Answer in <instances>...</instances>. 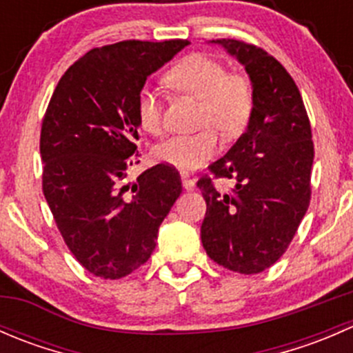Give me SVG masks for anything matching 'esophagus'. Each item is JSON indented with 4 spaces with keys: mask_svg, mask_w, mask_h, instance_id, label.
<instances>
[{
    "mask_svg": "<svg viewBox=\"0 0 353 353\" xmlns=\"http://www.w3.org/2000/svg\"><path fill=\"white\" fill-rule=\"evenodd\" d=\"M181 179H183V188L186 191H193L194 188H196V183H194V179H191L190 174L183 172L181 174Z\"/></svg>",
    "mask_w": 353,
    "mask_h": 353,
    "instance_id": "34e87169",
    "label": "esophagus"
}]
</instances>
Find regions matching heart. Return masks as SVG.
<instances>
[{"mask_svg":"<svg viewBox=\"0 0 353 353\" xmlns=\"http://www.w3.org/2000/svg\"><path fill=\"white\" fill-rule=\"evenodd\" d=\"M165 81L176 90L201 101L199 124L205 128L193 134L167 138L157 145L154 155L159 162L176 169L194 170L219 152V134L212 125L223 137L243 133L252 112L251 83L243 74L227 73L222 63L199 52L176 63L167 71ZM137 119L147 133H162V104L150 88L138 94Z\"/></svg>","mask_w":353,"mask_h":353,"instance_id":"obj_1","label":"heart"}]
</instances>
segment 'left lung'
<instances>
[{
    "label": "left lung",
    "instance_id": "8db88e82",
    "mask_svg": "<svg viewBox=\"0 0 353 353\" xmlns=\"http://www.w3.org/2000/svg\"><path fill=\"white\" fill-rule=\"evenodd\" d=\"M244 66L252 87L245 131L210 170L236 181L220 193L210 177L198 181L206 201L201 243L220 266L243 275L270 268L294 239L311 199L314 160L311 124L287 70L261 48L216 39Z\"/></svg>",
    "mask_w": 353,
    "mask_h": 353
}]
</instances>
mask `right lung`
<instances>
[{
	"label": "right lung",
	"instance_id": "add662e5",
	"mask_svg": "<svg viewBox=\"0 0 353 353\" xmlns=\"http://www.w3.org/2000/svg\"><path fill=\"white\" fill-rule=\"evenodd\" d=\"M188 41H123L95 48L66 70L41 130L42 190L77 261L95 276L123 279L148 261L159 227L183 186L157 163L128 183L145 81Z\"/></svg>",
	"mask_w": 353,
	"mask_h": 353
}]
</instances>
